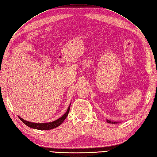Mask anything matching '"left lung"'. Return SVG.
Here are the masks:
<instances>
[{"label":"left lung","mask_w":157,"mask_h":157,"mask_svg":"<svg viewBox=\"0 0 157 157\" xmlns=\"http://www.w3.org/2000/svg\"><path fill=\"white\" fill-rule=\"evenodd\" d=\"M107 122H108V123H112V124H115V123H117L116 122H113V121H109V120H107Z\"/></svg>","instance_id":"obj_1"}]
</instances>
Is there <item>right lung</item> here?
Wrapping results in <instances>:
<instances>
[{"label": "right lung", "instance_id": "1", "mask_svg": "<svg viewBox=\"0 0 157 157\" xmlns=\"http://www.w3.org/2000/svg\"><path fill=\"white\" fill-rule=\"evenodd\" d=\"M69 110H70V106H69V108H68L67 111L66 112V113L63 115H62V116L60 118H59L56 121H54L51 122H47V123H34V122H31L25 121L20 117H19V118L25 125H27L31 128L40 129V130H48V129L55 128L62 124V122L64 121V120L66 119V117H67L68 114H69Z\"/></svg>", "mask_w": 157, "mask_h": 157}]
</instances>
